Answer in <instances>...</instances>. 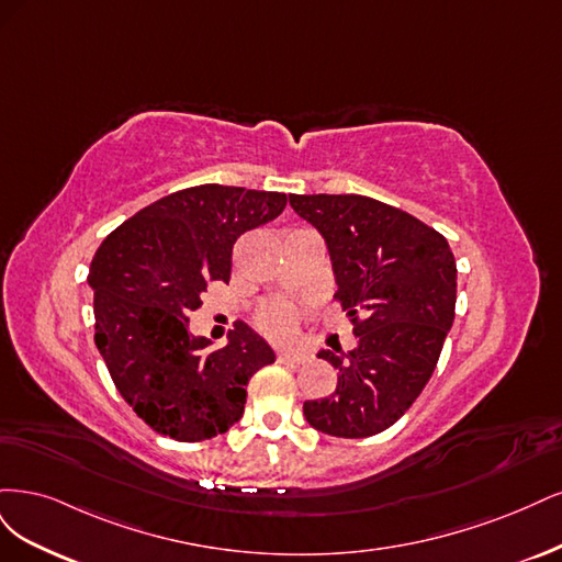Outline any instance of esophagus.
<instances>
[{
	"mask_svg": "<svg viewBox=\"0 0 562 562\" xmlns=\"http://www.w3.org/2000/svg\"><path fill=\"white\" fill-rule=\"evenodd\" d=\"M278 359L284 361V364H303V361L307 359V355L305 352H296V350H280Z\"/></svg>",
	"mask_w": 562,
	"mask_h": 562,
	"instance_id": "esophagus-1",
	"label": "esophagus"
}]
</instances>
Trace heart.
Segmentation results:
<instances>
[{
  "label": "heart",
  "instance_id": "heart-1",
  "mask_svg": "<svg viewBox=\"0 0 562 562\" xmlns=\"http://www.w3.org/2000/svg\"><path fill=\"white\" fill-rule=\"evenodd\" d=\"M257 322L266 334L284 338L296 329L299 311H296V305L286 303V301H268L261 305Z\"/></svg>",
  "mask_w": 562,
  "mask_h": 562
}]
</instances>
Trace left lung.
<instances>
[{"label": "left lung", "mask_w": 562, "mask_h": 562, "mask_svg": "<svg viewBox=\"0 0 562 562\" xmlns=\"http://www.w3.org/2000/svg\"><path fill=\"white\" fill-rule=\"evenodd\" d=\"M327 243L357 348L322 350L336 392L303 404L305 420L340 439L392 427L425 390L456 319L458 268L448 240L413 214L367 195H289Z\"/></svg>", "instance_id": "obj_1"}]
</instances>
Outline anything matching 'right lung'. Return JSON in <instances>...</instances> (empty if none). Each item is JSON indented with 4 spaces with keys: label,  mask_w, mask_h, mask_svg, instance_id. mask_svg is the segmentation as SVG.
Here are the masks:
<instances>
[{
    "label": "right lung",
    "mask_w": 562,
    "mask_h": 562,
    "mask_svg": "<svg viewBox=\"0 0 562 562\" xmlns=\"http://www.w3.org/2000/svg\"><path fill=\"white\" fill-rule=\"evenodd\" d=\"M284 205L278 191L191 187L133 214L95 251V346L123 400L162 437L193 443L224 434L243 418L249 378L276 361L245 322L210 350L189 331V315L207 282H228L235 240Z\"/></svg>",
    "instance_id": "obj_1"
}]
</instances>
